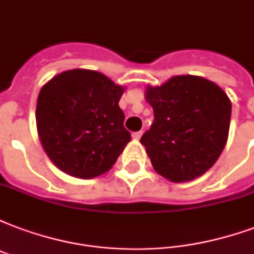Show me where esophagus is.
<instances>
[{"label": "esophagus", "mask_w": 254, "mask_h": 254, "mask_svg": "<svg viewBox=\"0 0 254 254\" xmlns=\"http://www.w3.org/2000/svg\"><path fill=\"white\" fill-rule=\"evenodd\" d=\"M142 131H136V132H132V139H135V140H139L140 139V136H142Z\"/></svg>", "instance_id": "34e87169"}]
</instances>
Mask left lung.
Segmentation results:
<instances>
[{"label": "left lung", "instance_id": "8db88e82", "mask_svg": "<svg viewBox=\"0 0 254 254\" xmlns=\"http://www.w3.org/2000/svg\"><path fill=\"white\" fill-rule=\"evenodd\" d=\"M154 123L140 138L154 170L175 184L205 174L228 140L232 102L221 87L192 75L146 87Z\"/></svg>", "mask_w": 254, "mask_h": 254}]
</instances>
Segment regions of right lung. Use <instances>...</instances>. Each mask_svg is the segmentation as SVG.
Wrapping results in <instances>:
<instances>
[{"label": "right lung", "mask_w": 254, "mask_h": 254, "mask_svg": "<svg viewBox=\"0 0 254 254\" xmlns=\"http://www.w3.org/2000/svg\"><path fill=\"white\" fill-rule=\"evenodd\" d=\"M125 91L100 72L80 68L64 70L44 84L36 125L53 165L83 179L111 169L131 140L119 107Z\"/></svg>", "instance_id": "right-lung-1"}]
</instances>
